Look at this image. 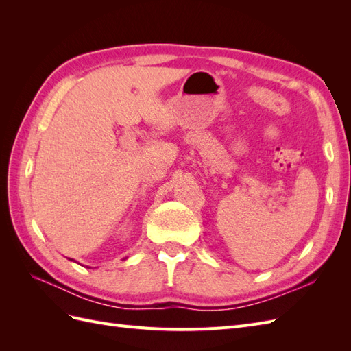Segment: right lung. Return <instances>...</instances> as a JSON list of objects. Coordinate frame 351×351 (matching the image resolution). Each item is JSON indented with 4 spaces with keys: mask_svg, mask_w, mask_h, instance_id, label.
<instances>
[{
    "mask_svg": "<svg viewBox=\"0 0 351 351\" xmlns=\"http://www.w3.org/2000/svg\"><path fill=\"white\" fill-rule=\"evenodd\" d=\"M86 268H89V267H86Z\"/></svg>",
    "mask_w": 351,
    "mask_h": 351,
    "instance_id": "right-lung-1",
    "label": "right lung"
}]
</instances>
